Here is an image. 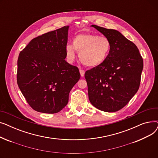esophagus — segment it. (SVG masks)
<instances>
[{
  "mask_svg": "<svg viewBox=\"0 0 158 158\" xmlns=\"http://www.w3.org/2000/svg\"><path fill=\"white\" fill-rule=\"evenodd\" d=\"M79 72H80V74H81V77H84V76H85V72L84 70L80 69V70H79Z\"/></svg>",
  "mask_w": 158,
  "mask_h": 158,
  "instance_id": "obj_1",
  "label": "esophagus"
}]
</instances>
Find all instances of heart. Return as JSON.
Listing matches in <instances>:
<instances>
[{
    "label": "heart",
    "instance_id": "obj_1",
    "mask_svg": "<svg viewBox=\"0 0 158 158\" xmlns=\"http://www.w3.org/2000/svg\"><path fill=\"white\" fill-rule=\"evenodd\" d=\"M111 49L110 40L102 36L85 33L77 35L73 40V44L65 47V54L68 61L72 63L76 56V51L82 64L89 67L101 65L108 56Z\"/></svg>",
    "mask_w": 158,
    "mask_h": 158
}]
</instances>
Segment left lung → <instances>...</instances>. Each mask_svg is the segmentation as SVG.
<instances>
[{
    "mask_svg": "<svg viewBox=\"0 0 158 158\" xmlns=\"http://www.w3.org/2000/svg\"><path fill=\"white\" fill-rule=\"evenodd\" d=\"M91 27L110 40L111 49L104 63L85 72L89 100L99 110L117 111L138 92L143 59L136 45L117 30Z\"/></svg>",
    "mask_w": 158,
    "mask_h": 158,
    "instance_id": "1",
    "label": "left lung"
}]
</instances>
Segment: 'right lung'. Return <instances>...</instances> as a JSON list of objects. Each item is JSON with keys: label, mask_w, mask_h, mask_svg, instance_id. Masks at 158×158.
I'll return each instance as SVG.
<instances>
[{"label": "right lung", "mask_w": 158, "mask_h": 158, "mask_svg": "<svg viewBox=\"0 0 158 158\" xmlns=\"http://www.w3.org/2000/svg\"><path fill=\"white\" fill-rule=\"evenodd\" d=\"M69 27L32 39L19 54L17 84L28 104L38 112L61 111L80 79L78 68L64 60Z\"/></svg>", "instance_id": "right-lung-1"}]
</instances>
